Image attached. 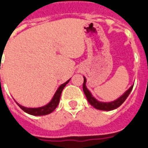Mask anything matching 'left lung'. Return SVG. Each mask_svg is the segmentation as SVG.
<instances>
[{
    "instance_id": "1",
    "label": "left lung",
    "mask_w": 148,
    "mask_h": 148,
    "mask_svg": "<svg viewBox=\"0 0 148 148\" xmlns=\"http://www.w3.org/2000/svg\"><path fill=\"white\" fill-rule=\"evenodd\" d=\"M86 77H84V82H83V91L88 101L90 103V105L92 106H93L95 109H99V110H103V111H110V110H113V109H116L119 106H121L123 103L124 102V101L127 99V97H128V95L130 94L131 91L133 88V86L132 85V86L128 89V90L125 92V93L121 96L119 98H117L116 100H115L113 101H111V102H101V101H99L94 97L91 94V93L90 92V90H88L86 88Z\"/></svg>"
}]
</instances>
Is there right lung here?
<instances>
[{
    "label": "right lung",
    "mask_w": 148,
    "mask_h": 148,
    "mask_svg": "<svg viewBox=\"0 0 148 148\" xmlns=\"http://www.w3.org/2000/svg\"><path fill=\"white\" fill-rule=\"evenodd\" d=\"M70 80L71 79L66 81L65 83L62 84L61 86L58 87V89L55 92L54 97H52L51 101L47 105H46V106L39 107V108H27V107H24V106L19 105L17 102H16V104H17L19 107L23 111H24L25 112H27V113L30 115H33V116H43V115L49 114V113H51V112L54 111L56 109V107L58 106V103H59V100H60V97H61L62 91L64 89L66 85L69 82Z\"/></svg>",
    "instance_id": "obj_1"
}]
</instances>
